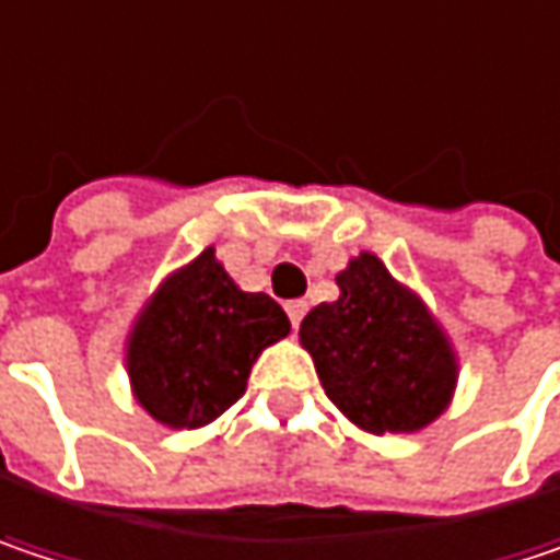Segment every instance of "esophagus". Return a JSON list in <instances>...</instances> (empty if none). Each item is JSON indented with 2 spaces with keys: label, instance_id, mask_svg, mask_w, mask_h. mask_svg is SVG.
<instances>
[{
  "label": "esophagus",
  "instance_id": "esophagus-1",
  "mask_svg": "<svg viewBox=\"0 0 560 560\" xmlns=\"http://www.w3.org/2000/svg\"><path fill=\"white\" fill-rule=\"evenodd\" d=\"M305 308H308V302H305V300H290V302H287V315H290L293 328H300V322H302V315H305Z\"/></svg>",
  "mask_w": 560,
  "mask_h": 560
}]
</instances>
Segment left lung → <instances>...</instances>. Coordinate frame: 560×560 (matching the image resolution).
<instances>
[{
	"mask_svg": "<svg viewBox=\"0 0 560 560\" xmlns=\"http://www.w3.org/2000/svg\"><path fill=\"white\" fill-rule=\"evenodd\" d=\"M335 280L338 300L315 305L300 325L325 395L373 436L430 427L459 385V353L443 322L373 252L347 260Z\"/></svg>",
	"mask_w": 560,
	"mask_h": 560,
	"instance_id": "obj_1",
	"label": "left lung"
}]
</instances>
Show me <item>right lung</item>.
<instances>
[{
    "label": "right lung",
    "mask_w": 560,
    "mask_h": 560,
    "mask_svg": "<svg viewBox=\"0 0 560 560\" xmlns=\"http://www.w3.org/2000/svg\"><path fill=\"white\" fill-rule=\"evenodd\" d=\"M287 335V312L267 293H245L210 245L137 312L124 340L130 392L155 423L200 430L245 395L260 353Z\"/></svg>",
    "instance_id": "1"
}]
</instances>
